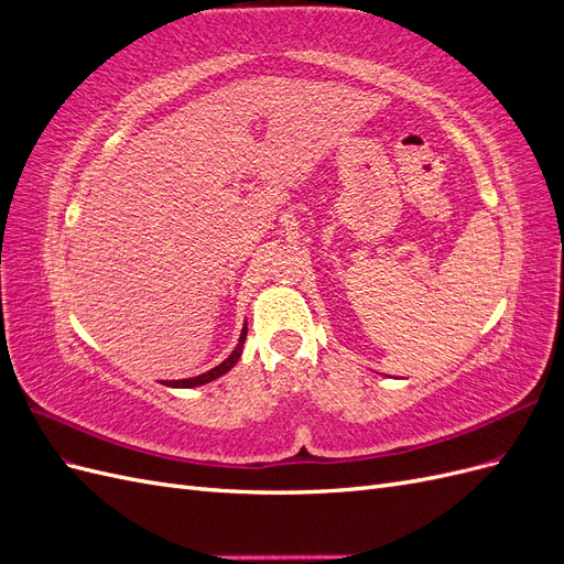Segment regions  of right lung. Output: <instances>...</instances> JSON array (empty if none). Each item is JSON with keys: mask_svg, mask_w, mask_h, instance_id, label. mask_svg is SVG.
Listing matches in <instances>:
<instances>
[{"mask_svg": "<svg viewBox=\"0 0 564 564\" xmlns=\"http://www.w3.org/2000/svg\"><path fill=\"white\" fill-rule=\"evenodd\" d=\"M245 338H247V327L242 329V334H240V344H237V348L230 352L228 360H224V362H220L218 367H214V369H209V371L199 373V377H193V379H181V381H172V383H166V386H172V388H195V386H204V383H209V381H214V379H218V377H224V373H226V371H230V369L237 365V360H240L242 346H245Z\"/></svg>", "mask_w": 564, "mask_h": 564, "instance_id": "right-lung-1", "label": "right lung"}]
</instances>
